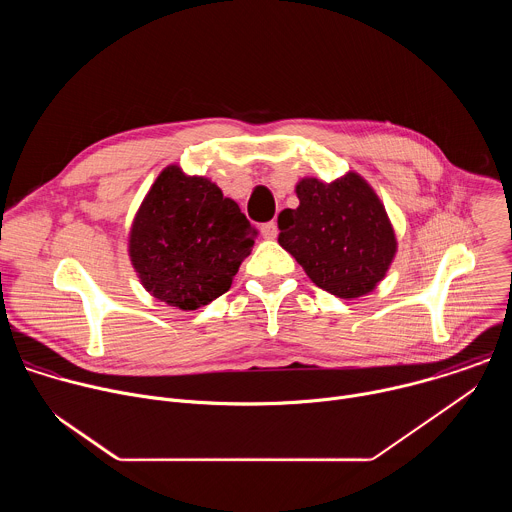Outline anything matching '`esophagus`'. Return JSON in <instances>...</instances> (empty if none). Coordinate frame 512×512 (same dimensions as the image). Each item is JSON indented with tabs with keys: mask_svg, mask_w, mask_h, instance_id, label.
<instances>
[{
	"mask_svg": "<svg viewBox=\"0 0 512 512\" xmlns=\"http://www.w3.org/2000/svg\"><path fill=\"white\" fill-rule=\"evenodd\" d=\"M261 235L265 237V239H275L277 237V223H265L263 227H261Z\"/></svg>",
	"mask_w": 512,
	"mask_h": 512,
	"instance_id": "34e87169",
	"label": "esophagus"
}]
</instances>
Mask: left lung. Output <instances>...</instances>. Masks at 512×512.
<instances>
[{"instance_id": "left-lung-1", "label": "left lung", "mask_w": 512, "mask_h": 512, "mask_svg": "<svg viewBox=\"0 0 512 512\" xmlns=\"http://www.w3.org/2000/svg\"><path fill=\"white\" fill-rule=\"evenodd\" d=\"M298 208H285L279 245L328 294L354 300L371 294L387 275L397 237L373 186L348 172L334 182L302 178Z\"/></svg>"}]
</instances>
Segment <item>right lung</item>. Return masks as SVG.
<instances>
[{"label": "right lung", "mask_w": 512, "mask_h": 512, "mask_svg": "<svg viewBox=\"0 0 512 512\" xmlns=\"http://www.w3.org/2000/svg\"><path fill=\"white\" fill-rule=\"evenodd\" d=\"M255 235L233 198L172 164L139 204L127 249L145 291L178 310H198L229 291Z\"/></svg>", "instance_id": "obj_1"}]
</instances>
